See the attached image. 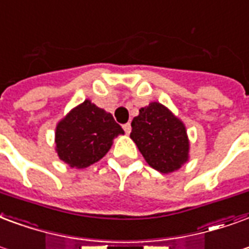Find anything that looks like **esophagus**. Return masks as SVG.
Segmentation results:
<instances>
[{"instance_id": "esophagus-1", "label": "esophagus", "mask_w": 249, "mask_h": 249, "mask_svg": "<svg viewBox=\"0 0 249 249\" xmlns=\"http://www.w3.org/2000/svg\"><path fill=\"white\" fill-rule=\"evenodd\" d=\"M123 128H124L125 133H126V134H129L130 132H132V126H130L129 123H128V124H124V125H123Z\"/></svg>"}]
</instances>
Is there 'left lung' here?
I'll return each instance as SVG.
<instances>
[{"instance_id": "left-lung-1", "label": "left lung", "mask_w": 249, "mask_h": 249, "mask_svg": "<svg viewBox=\"0 0 249 249\" xmlns=\"http://www.w3.org/2000/svg\"><path fill=\"white\" fill-rule=\"evenodd\" d=\"M130 139L149 166L167 174L189 161L190 142L185 124L161 103L140 109L132 121Z\"/></svg>"}]
</instances>
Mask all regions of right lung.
<instances>
[{
	"label": "right lung",
	"mask_w": 249,
	"mask_h": 249,
	"mask_svg": "<svg viewBox=\"0 0 249 249\" xmlns=\"http://www.w3.org/2000/svg\"><path fill=\"white\" fill-rule=\"evenodd\" d=\"M119 134H124V130L113 116L91 100H84L58 123L55 149L67 165L84 169L100 161Z\"/></svg>",
	"instance_id": "right-lung-1"
}]
</instances>
